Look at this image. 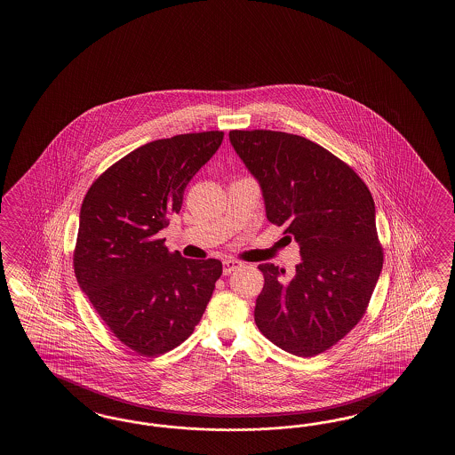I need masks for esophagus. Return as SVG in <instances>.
<instances>
[{"instance_id":"34e87169","label":"esophagus","mask_w":455,"mask_h":455,"mask_svg":"<svg viewBox=\"0 0 455 455\" xmlns=\"http://www.w3.org/2000/svg\"><path fill=\"white\" fill-rule=\"evenodd\" d=\"M242 263L237 260H224L223 261V273L224 275H231L232 271L241 268Z\"/></svg>"}]
</instances>
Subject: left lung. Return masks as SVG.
I'll return each mask as SVG.
<instances>
[{"label": "left lung", "mask_w": 455, "mask_h": 455, "mask_svg": "<svg viewBox=\"0 0 455 455\" xmlns=\"http://www.w3.org/2000/svg\"><path fill=\"white\" fill-rule=\"evenodd\" d=\"M229 141L260 185L268 221L299 245L290 281L261 263L255 323L278 348L310 358L363 319L382 270L376 206L359 175L325 148L271 130H232Z\"/></svg>", "instance_id": "obj_1"}]
</instances>
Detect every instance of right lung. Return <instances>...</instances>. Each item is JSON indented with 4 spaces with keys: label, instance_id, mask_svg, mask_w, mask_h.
Here are the masks:
<instances>
[{
    "label": "right lung",
    "instance_id": "obj_1",
    "mask_svg": "<svg viewBox=\"0 0 455 455\" xmlns=\"http://www.w3.org/2000/svg\"><path fill=\"white\" fill-rule=\"evenodd\" d=\"M223 136L187 133L141 146L108 167L81 204L77 284L138 355L157 356L188 339L223 273L221 261L184 259L157 235L180 212L185 187Z\"/></svg>",
    "mask_w": 455,
    "mask_h": 455
}]
</instances>
